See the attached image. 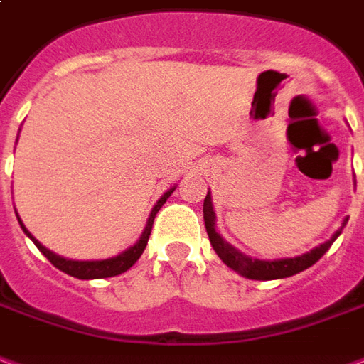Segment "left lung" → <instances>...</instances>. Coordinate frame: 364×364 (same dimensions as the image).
Wrapping results in <instances>:
<instances>
[{
	"label": "left lung",
	"mask_w": 364,
	"mask_h": 364,
	"mask_svg": "<svg viewBox=\"0 0 364 364\" xmlns=\"http://www.w3.org/2000/svg\"><path fill=\"white\" fill-rule=\"evenodd\" d=\"M204 225H206V233H208V239L216 255L223 260V264H228L231 270H235L239 276L249 279H262V282H268V279H282L289 278V276H295L299 272L311 268L314 262H318V258L324 255L326 250L332 247V243L340 237L341 230L346 228V223L349 218H343V223L341 228L336 233H333L328 241H324L318 247H314L312 250L305 252V255H299V257L293 258H276V260H260V258H252L243 255L241 250H237L233 245H230L225 239H223L220 233L216 231V212H214V206H212V195H206L204 198Z\"/></svg>",
	"instance_id": "left-lung-1"
}]
</instances>
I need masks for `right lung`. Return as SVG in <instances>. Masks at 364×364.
I'll use <instances>...</instances> for the list:
<instances>
[{"label": "right lung", "mask_w": 364, "mask_h": 364, "mask_svg": "<svg viewBox=\"0 0 364 364\" xmlns=\"http://www.w3.org/2000/svg\"><path fill=\"white\" fill-rule=\"evenodd\" d=\"M175 187H177V185L169 187V189L166 191L160 198H158V203L154 204V208H152L150 216H148L146 228H144V231H142V235L139 237V241H136L134 245H131V247L123 250V252H119V255L104 258V260H71V258L59 257V255L52 252L50 249H46L38 239H34V237H32L31 231L26 230V228H24V223L21 222V218L17 216V220L18 223H21V228H23L24 233L32 239V243L38 247L40 252H42V255H44V257L48 258L55 268H58V270L65 272V274H69V276H73V278H79V279L112 278V276H119V274H123V272H127L129 268H131V266L141 258V255L144 252V249H146L148 237H150V231H152V223H154L156 214H158V210L164 206V203L168 200L169 195L173 193ZM15 214H17V212H15Z\"/></svg>", "instance_id": "right-lung-1"}]
</instances>
